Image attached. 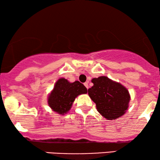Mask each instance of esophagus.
Listing matches in <instances>:
<instances>
[{
	"instance_id": "1",
	"label": "esophagus",
	"mask_w": 160,
	"mask_h": 160,
	"mask_svg": "<svg viewBox=\"0 0 160 160\" xmlns=\"http://www.w3.org/2000/svg\"><path fill=\"white\" fill-rule=\"evenodd\" d=\"M84 85H85V87H86V88H87V89H88V87H89V85H88V82H85V83H84Z\"/></svg>"
}]
</instances>
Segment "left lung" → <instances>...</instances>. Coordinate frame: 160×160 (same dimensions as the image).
Segmentation results:
<instances>
[{
  "label": "left lung",
  "instance_id": "left-lung-1",
  "mask_svg": "<svg viewBox=\"0 0 160 160\" xmlns=\"http://www.w3.org/2000/svg\"><path fill=\"white\" fill-rule=\"evenodd\" d=\"M92 82L93 85L88 91V95L103 117L112 120L125 113L130 94L123 85L105 76L93 78Z\"/></svg>",
  "mask_w": 160,
  "mask_h": 160
}]
</instances>
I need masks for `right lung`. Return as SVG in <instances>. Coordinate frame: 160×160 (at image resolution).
Segmentation results:
<instances>
[{
  "label": "right lung",
  "instance_id": "obj_1",
  "mask_svg": "<svg viewBox=\"0 0 160 160\" xmlns=\"http://www.w3.org/2000/svg\"><path fill=\"white\" fill-rule=\"evenodd\" d=\"M87 88L79 81L69 82L61 78L56 83L48 97V103L53 111L60 114H66L71 109L72 103L78 95L87 93Z\"/></svg>",
  "mask_w": 160,
  "mask_h": 160
}]
</instances>
